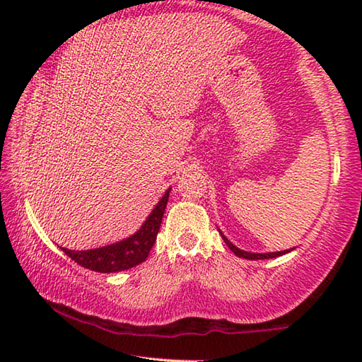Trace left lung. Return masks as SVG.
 Listing matches in <instances>:
<instances>
[{
	"label": "left lung",
	"instance_id": "obj_1",
	"mask_svg": "<svg viewBox=\"0 0 362 362\" xmlns=\"http://www.w3.org/2000/svg\"><path fill=\"white\" fill-rule=\"evenodd\" d=\"M220 231V230H218ZM220 235H222V238H223V241H225V244L226 246H228L233 252H235V255H238V257H241V259H247V260H263V259H274V257H279V255H284V254H287V252H291V250H281V252H268V254H254V252H246V250H241V249H238L235 244H231L228 240H226L225 238V235L222 231H220Z\"/></svg>",
	"mask_w": 362,
	"mask_h": 362
}]
</instances>
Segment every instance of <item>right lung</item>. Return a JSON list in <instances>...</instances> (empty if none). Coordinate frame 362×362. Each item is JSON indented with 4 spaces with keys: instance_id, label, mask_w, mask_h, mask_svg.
I'll return each instance as SVG.
<instances>
[{
    "instance_id": "add662e5",
    "label": "right lung",
    "mask_w": 362,
    "mask_h": 362,
    "mask_svg": "<svg viewBox=\"0 0 362 362\" xmlns=\"http://www.w3.org/2000/svg\"><path fill=\"white\" fill-rule=\"evenodd\" d=\"M169 192L170 188L164 193L161 201L151 211L148 218L145 220V223L140 226V230L134 233L132 236L126 238V240L110 244V246L105 247L89 250H70L65 247H62V250L71 260H75L78 265L93 269V272L97 273H116L140 265V263L146 260L153 244L156 241L164 211H166Z\"/></svg>"
}]
</instances>
